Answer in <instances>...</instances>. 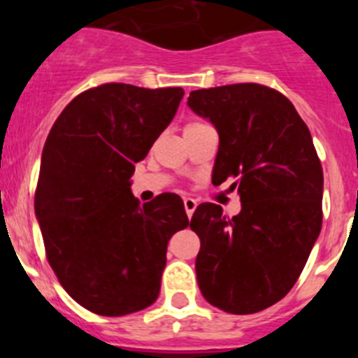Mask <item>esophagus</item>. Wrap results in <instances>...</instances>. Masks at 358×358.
Segmentation results:
<instances>
[{
    "instance_id": "esophagus-1",
    "label": "esophagus",
    "mask_w": 358,
    "mask_h": 358,
    "mask_svg": "<svg viewBox=\"0 0 358 358\" xmlns=\"http://www.w3.org/2000/svg\"><path fill=\"white\" fill-rule=\"evenodd\" d=\"M183 206H185L187 216H189V218H190V216L194 215V211H196L197 201L192 199V197H185V199H183Z\"/></svg>"
}]
</instances>
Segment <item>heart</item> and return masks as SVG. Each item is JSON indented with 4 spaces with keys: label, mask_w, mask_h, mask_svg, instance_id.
<instances>
[{
    "label": "heart",
    "mask_w": 358,
    "mask_h": 358,
    "mask_svg": "<svg viewBox=\"0 0 358 358\" xmlns=\"http://www.w3.org/2000/svg\"><path fill=\"white\" fill-rule=\"evenodd\" d=\"M194 124H201V122H192V124H189V126H194Z\"/></svg>",
    "instance_id": "heart-1"
}]
</instances>
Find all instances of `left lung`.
<instances>
[{
    "label": "left lung",
    "instance_id": "1",
    "mask_svg": "<svg viewBox=\"0 0 358 358\" xmlns=\"http://www.w3.org/2000/svg\"><path fill=\"white\" fill-rule=\"evenodd\" d=\"M187 106L218 131L213 183L237 178L243 206L232 218L213 202L197 206L190 229L201 239L199 289L223 312H262L294 286L322 227L312 135L282 93L256 83L196 90Z\"/></svg>",
    "mask_w": 358,
    "mask_h": 358
}]
</instances>
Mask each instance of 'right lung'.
I'll use <instances>...</instances> for the list:
<instances>
[{
  "label": "right lung",
  "instance_id": "add662e5",
  "mask_svg": "<svg viewBox=\"0 0 358 358\" xmlns=\"http://www.w3.org/2000/svg\"><path fill=\"white\" fill-rule=\"evenodd\" d=\"M183 93L107 83L79 93L50 129L36 218L57 279L90 312L121 317L157 299L168 243L189 218L176 194L140 204L129 178Z\"/></svg>",
  "mask_w": 358,
  "mask_h": 358
}]
</instances>
